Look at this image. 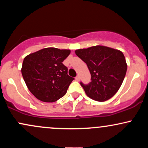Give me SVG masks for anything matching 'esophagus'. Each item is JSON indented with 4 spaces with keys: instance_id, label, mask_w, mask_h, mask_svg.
Wrapping results in <instances>:
<instances>
[{
    "instance_id": "34e87169",
    "label": "esophagus",
    "mask_w": 148,
    "mask_h": 148,
    "mask_svg": "<svg viewBox=\"0 0 148 148\" xmlns=\"http://www.w3.org/2000/svg\"><path fill=\"white\" fill-rule=\"evenodd\" d=\"M75 79H76L77 81H79V80H80V76H76V78H75Z\"/></svg>"
}]
</instances>
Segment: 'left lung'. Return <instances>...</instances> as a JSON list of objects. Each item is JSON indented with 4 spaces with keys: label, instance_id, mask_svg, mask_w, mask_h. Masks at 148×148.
Instances as JSON below:
<instances>
[{
    "label": "left lung",
    "instance_id": "left-lung-1",
    "mask_svg": "<svg viewBox=\"0 0 148 148\" xmlns=\"http://www.w3.org/2000/svg\"><path fill=\"white\" fill-rule=\"evenodd\" d=\"M75 53L86 62L91 74V82L87 85L81 82L87 96L97 101L111 99L126 75L127 65L123 52L98 45L78 49Z\"/></svg>",
    "mask_w": 148,
    "mask_h": 148
}]
</instances>
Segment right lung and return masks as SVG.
I'll use <instances>...</instances> for the list:
<instances>
[{"instance_id":"right-lung-1","label":"right lung","mask_w":148,"mask_h":148,"mask_svg":"<svg viewBox=\"0 0 148 148\" xmlns=\"http://www.w3.org/2000/svg\"><path fill=\"white\" fill-rule=\"evenodd\" d=\"M70 54L69 49L45 48L24 58L21 74L27 87L37 99L54 102L67 92L74 78L62 64Z\"/></svg>"}]
</instances>
